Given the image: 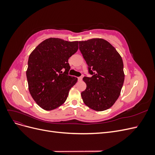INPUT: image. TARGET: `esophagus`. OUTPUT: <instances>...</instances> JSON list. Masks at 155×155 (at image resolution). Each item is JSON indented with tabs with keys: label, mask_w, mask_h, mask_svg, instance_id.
Returning <instances> with one entry per match:
<instances>
[{
	"label": "esophagus",
	"mask_w": 155,
	"mask_h": 155,
	"mask_svg": "<svg viewBox=\"0 0 155 155\" xmlns=\"http://www.w3.org/2000/svg\"><path fill=\"white\" fill-rule=\"evenodd\" d=\"M78 81H82L83 78H82L81 76H80V77H78Z\"/></svg>",
	"instance_id": "1"
}]
</instances>
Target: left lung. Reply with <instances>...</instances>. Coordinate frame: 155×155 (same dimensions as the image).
Listing matches in <instances>:
<instances>
[{
    "mask_svg": "<svg viewBox=\"0 0 155 155\" xmlns=\"http://www.w3.org/2000/svg\"><path fill=\"white\" fill-rule=\"evenodd\" d=\"M79 50L88 65L83 80L87 88L81 92L85 104L91 109L103 111L114 105L120 96L124 82V63L118 51L102 39L79 41Z\"/></svg>",
    "mask_w": 155,
    "mask_h": 155,
    "instance_id": "obj_1",
    "label": "left lung"
}]
</instances>
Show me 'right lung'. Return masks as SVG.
Returning a JSON list of instances; mask_svg holds the SVG:
<instances>
[{
	"mask_svg": "<svg viewBox=\"0 0 155 155\" xmlns=\"http://www.w3.org/2000/svg\"><path fill=\"white\" fill-rule=\"evenodd\" d=\"M78 41L49 38L32 51L28 61L29 91L37 104L51 110L66 101L78 78L68 76L69 58L78 50Z\"/></svg>",
	"mask_w": 155,
	"mask_h": 155,
	"instance_id": "add662e5",
	"label": "right lung"
}]
</instances>
